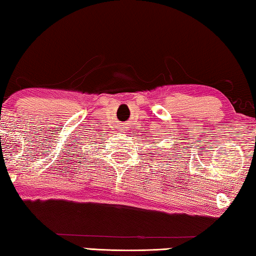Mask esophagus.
<instances>
[{"instance_id": "esophagus-1", "label": "esophagus", "mask_w": 256, "mask_h": 256, "mask_svg": "<svg viewBox=\"0 0 256 256\" xmlns=\"http://www.w3.org/2000/svg\"><path fill=\"white\" fill-rule=\"evenodd\" d=\"M121 132H124V134H127L128 132V129H127V127H122V129H121Z\"/></svg>"}]
</instances>
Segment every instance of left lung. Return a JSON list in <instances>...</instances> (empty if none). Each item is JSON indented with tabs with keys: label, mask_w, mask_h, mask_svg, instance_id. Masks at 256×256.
<instances>
[{
	"label": "left lung",
	"mask_w": 256,
	"mask_h": 256,
	"mask_svg": "<svg viewBox=\"0 0 256 256\" xmlns=\"http://www.w3.org/2000/svg\"><path fill=\"white\" fill-rule=\"evenodd\" d=\"M152 143H155V142H152Z\"/></svg>",
	"instance_id": "obj_1"
}]
</instances>
